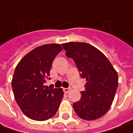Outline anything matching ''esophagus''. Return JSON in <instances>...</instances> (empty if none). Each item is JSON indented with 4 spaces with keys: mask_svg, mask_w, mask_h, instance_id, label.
<instances>
[{
    "mask_svg": "<svg viewBox=\"0 0 133 133\" xmlns=\"http://www.w3.org/2000/svg\"><path fill=\"white\" fill-rule=\"evenodd\" d=\"M69 91H70V89H67V88H64L63 89V91H64V93H68L69 92Z\"/></svg>",
    "mask_w": 133,
    "mask_h": 133,
    "instance_id": "obj_1",
    "label": "esophagus"
}]
</instances>
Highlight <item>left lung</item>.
I'll list each match as a JSON object with an SVG mask.
<instances>
[{
    "label": "left lung",
    "mask_w": 133,
    "mask_h": 133,
    "mask_svg": "<svg viewBox=\"0 0 133 133\" xmlns=\"http://www.w3.org/2000/svg\"><path fill=\"white\" fill-rule=\"evenodd\" d=\"M66 55L72 58L85 79L81 99L73 103L76 114L85 120L104 116L110 109L118 85L117 72L107 57L98 49L84 42L62 44Z\"/></svg>",
    "instance_id": "obj_1"
}]
</instances>
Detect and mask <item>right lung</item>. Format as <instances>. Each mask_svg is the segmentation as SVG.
Segmentation results:
<instances>
[{"mask_svg":"<svg viewBox=\"0 0 133 133\" xmlns=\"http://www.w3.org/2000/svg\"><path fill=\"white\" fill-rule=\"evenodd\" d=\"M63 50L59 44L37 47L17 64L12 79L16 103L29 118L44 121L53 117L63 98L62 89L44 85L51 79L50 70L55 57Z\"/></svg>","mask_w":133,"mask_h":133,"instance_id":"right-lung-1","label":"right lung"}]
</instances>
